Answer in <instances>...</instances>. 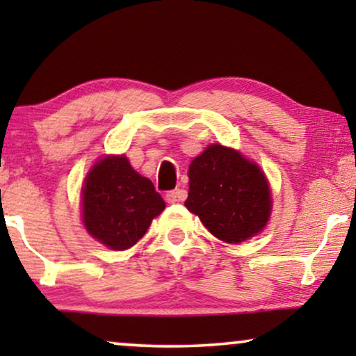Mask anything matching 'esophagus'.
<instances>
[{
    "mask_svg": "<svg viewBox=\"0 0 356 356\" xmlns=\"http://www.w3.org/2000/svg\"><path fill=\"white\" fill-rule=\"evenodd\" d=\"M184 197H186V193H184L183 189H173V191H168L167 194H165V199H167L168 204L183 201Z\"/></svg>",
    "mask_w": 356,
    "mask_h": 356,
    "instance_id": "obj_1",
    "label": "esophagus"
}]
</instances>
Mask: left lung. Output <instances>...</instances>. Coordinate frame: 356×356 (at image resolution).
<instances>
[{"mask_svg":"<svg viewBox=\"0 0 356 356\" xmlns=\"http://www.w3.org/2000/svg\"><path fill=\"white\" fill-rule=\"evenodd\" d=\"M184 206L225 243L250 240L267 225L272 211L269 181L259 165L235 149L212 144L189 165Z\"/></svg>","mask_w":356,"mask_h":356,"instance_id":"1","label":"left lung"}]
</instances>
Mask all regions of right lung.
Segmentation results:
<instances>
[{
    "label": "right lung",
    "instance_id": "right-lung-1",
    "mask_svg": "<svg viewBox=\"0 0 356 356\" xmlns=\"http://www.w3.org/2000/svg\"><path fill=\"white\" fill-rule=\"evenodd\" d=\"M165 201L149 178L124 155H106L87 173L82 186V222L87 233L115 251L134 246Z\"/></svg>",
    "mask_w": 356,
    "mask_h": 356
}]
</instances>
